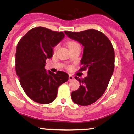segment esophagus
Wrapping results in <instances>:
<instances>
[{"mask_svg":"<svg viewBox=\"0 0 134 134\" xmlns=\"http://www.w3.org/2000/svg\"><path fill=\"white\" fill-rule=\"evenodd\" d=\"M74 79V77L72 76V75H69V81H71L72 80Z\"/></svg>","mask_w":134,"mask_h":134,"instance_id":"1","label":"esophagus"}]
</instances>
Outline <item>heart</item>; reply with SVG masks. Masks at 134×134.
Masks as SVG:
<instances>
[{
  "instance_id": "obj_1",
  "label": "heart",
  "mask_w": 134,
  "mask_h": 134,
  "mask_svg": "<svg viewBox=\"0 0 134 134\" xmlns=\"http://www.w3.org/2000/svg\"><path fill=\"white\" fill-rule=\"evenodd\" d=\"M77 44V43L76 42H75V41H70V42H69L68 43V47H71V46L74 45V44ZM57 48H58V46H56V47L54 48V49H53L54 52L56 51L57 49Z\"/></svg>"
}]
</instances>
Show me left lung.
Returning a JSON list of instances; mask_svg holds the SVG:
<instances>
[{
  "label": "left lung",
  "instance_id": "1",
  "mask_svg": "<svg viewBox=\"0 0 134 134\" xmlns=\"http://www.w3.org/2000/svg\"><path fill=\"white\" fill-rule=\"evenodd\" d=\"M64 32L69 38L79 41L84 47L81 61L82 67L79 70H88L84 79L75 77L80 86L72 93V99L79 105H90L99 99L107 90L114 70V49L110 40L98 30Z\"/></svg>",
  "mask_w": 134,
  "mask_h": 134
}]
</instances>
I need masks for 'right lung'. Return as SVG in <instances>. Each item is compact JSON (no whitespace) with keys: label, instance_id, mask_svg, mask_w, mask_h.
Returning a JSON list of instances; mask_svg holds the SVG:
<instances>
[{"label":"right lung","instance_id":"add662e5","mask_svg":"<svg viewBox=\"0 0 134 134\" xmlns=\"http://www.w3.org/2000/svg\"><path fill=\"white\" fill-rule=\"evenodd\" d=\"M64 36L63 32L37 27L29 31L17 45V76L27 96L38 103L53 102L58 87L69 79L65 72L58 71L54 74L47 72L44 69L46 60L53 55V48Z\"/></svg>","mask_w":134,"mask_h":134}]
</instances>
